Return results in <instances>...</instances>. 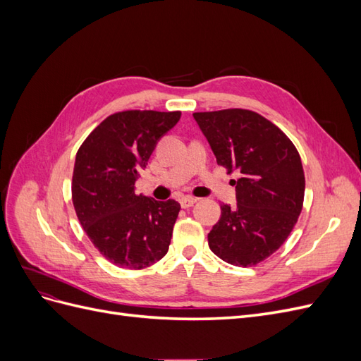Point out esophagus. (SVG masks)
Here are the masks:
<instances>
[{
  "label": "esophagus",
  "mask_w": 361,
  "mask_h": 361,
  "mask_svg": "<svg viewBox=\"0 0 361 361\" xmlns=\"http://www.w3.org/2000/svg\"><path fill=\"white\" fill-rule=\"evenodd\" d=\"M180 206L183 207V209H188V207H191L194 203H197V199L195 197H191V195H185V197H182L179 200Z\"/></svg>",
  "instance_id": "34e87169"
}]
</instances>
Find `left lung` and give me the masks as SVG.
Listing matches in <instances>:
<instances>
[{
  "label": "left lung",
  "instance_id": "left-lung-1",
  "mask_svg": "<svg viewBox=\"0 0 361 361\" xmlns=\"http://www.w3.org/2000/svg\"><path fill=\"white\" fill-rule=\"evenodd\" d=\"M218 166L233 180L236 206L221 204L207 235L212 253L235 267H253L281 247L297 224L304 200V170L286 134L260 114L232 110L194 113Z\"/></svg>",
  "mask_w": 361,
  "mask_h": 361
}]
</instances>
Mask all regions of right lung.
I'll list each match as a JSON object with an SVG mask.
<instances>
[{
  "mask_svg": "<svg viewBox=\"0 0 361 361\" xmlns=\"http://www.w3.org/2000/svg\"><path fill=\"white\" fill-rule=\"evenodd\" d=\"M180 111L130 110L111 114L76 152L72 202L93 245L111 264L141 269L167 255L180 204L135 192L140 169Z\"/></svg>",
  "mask_w": 361,
  "mask_h": 361,
  "instance_id": "add662e5",
  "label": "right lung"
}]
</instances>
